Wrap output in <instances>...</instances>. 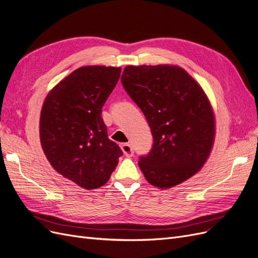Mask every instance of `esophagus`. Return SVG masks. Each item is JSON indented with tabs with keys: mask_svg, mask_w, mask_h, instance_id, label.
<instances>
[{
	"mask_svg": "<svg viewBox=\"0 0 258 258\" xmlns=\"http://www.w3.org/2000/svg\"><path fill=\"white\" fill-rule=\"evenodd\" d=\"M121 149H122L123 153L125 156H133V155H134V151H133V148L130 144L121 145Z\"/></svg>",
	"mask_w": 258,
	"mask_h": 258,
	"instance_id": "esophagus-1",
	"label": "esophagus"
}]
</instances>
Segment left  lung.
<instances>
[{
	"label": "left lung",
	"instance_id": "8db88e82",
	"mask_svg": "<svg viewBox=\"0 0 258 258\" xmlns=\"http://www.w3.org/2000/svg\"><path fill=\"white\" fill-rule=\"evenodd\" d=\"M121 83L144 112L153 147L140 156L148 182L158 188L183 183L203 167L213 149L215 116L205 92L183 68L127 66Z\"/></svg>",
	"mask_w": 258,
	"mask_h": 258
}]
</instances>
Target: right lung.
<instances>
[{"instance_id": "add662e5", "label": "right lung", "mask_w": 258, "mask_h": 258, "mask_svg": "<svg viewBox=\"0 0 258 258\" xmlns=\"http://www.w3.org/2000/svg\"><path fill=\"white\" fill-rule=\"evenodd\" d=\"M120 73L116 67H82L57 84L42 105L40 141L47 160L85 189L106 184L123 154L101 116Z\"/></svg>"}]
</instances>
